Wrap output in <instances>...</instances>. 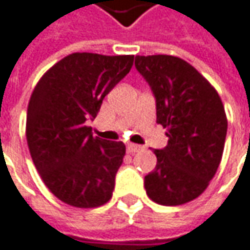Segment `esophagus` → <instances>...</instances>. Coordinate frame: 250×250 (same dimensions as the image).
<instances>
[{
	"instance_id": "esophagus-1",
	"label": "esophagus",
	"mask_w": 250,
	"mask_h": 250,
	"mask_svg": "<svg viewBox=\"0 0 250 250\" xmlns=\"http://www.w3.org/2000/svg\"><path fill=\"white\" fill-rule=\"evenodd\" d=\"M143 147L139 146V144H127V153H130V154H133V153H137L140 151Z\"/></svg>"
}]
</instances>
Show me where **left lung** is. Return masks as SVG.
<instances>
[{
    "label": "left lung",
    "mask_w": 250,
    "mask_h": 250,
    "mask_svg": "<svg viewBox=\"0 0 250 250\" xmlns=\"http://www.w3.org/2000/svg\"><path fill=\"white\" fill-rule=\"evenodd\" d=\"M136 69L155 97L157 123L168 144L154 150L155 168L144 177L148 198L183 205L199 197L219 167L228 120L222 100L198 70L171 55L136 56Z\"/></svg>",
    "instance_id": "obj_1"
}]
</instances>
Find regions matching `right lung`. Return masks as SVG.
<instances>
[{
  "label": "right lung",
  "instance_id": "1",
  "mask_svg": "<svg viewBox=\"0 0 250 250\" xmlns=\"http://www.w3.org/2000/svg\"><path fill=\"white\" fill-rule=\"evenodd\" d=\"M133 61V55H67L31 95L29 153L42 181L67 205L96 208L111 198L125 146L93 137L86 123L97 116L104 96L130 72Z\"/></svg>",
  "mask_w": 250,
  "mask_h": 250
}]
</instances>
